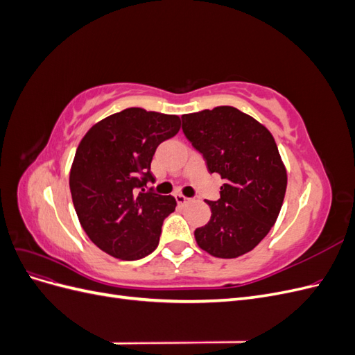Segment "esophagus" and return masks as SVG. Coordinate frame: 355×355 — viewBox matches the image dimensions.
I'll return each mask as SVG.
<instances>
[{"label":"esophagus","instance_id":"1","mask_svg":"<svg viewBox=\"0 0 355 355\" xmlns=\"http://www.w3.org/2000/svg\"><path fill=\"white\" fill-rule=\"evenodd\" d=\"M175 198H176V201H178L179 206H187V204L191 201V198L185 197L184 194H176V196H175Z\"/></svg>","mask_w":355,"mask_h":355}]
</instances>
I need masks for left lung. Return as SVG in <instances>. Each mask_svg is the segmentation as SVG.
Instances as JSON below:
<instances>
[{
  "label": "left lung",
  "mask_w": 355,
  "mask_h": 355,
  "mask_svg": "<svg viewBox=\"0 0 355 355\" xmlns=\"http://www.w3.org/2000/svg\"><path fill=\"white\" fill-rule=\"evenodd\" d=\"M182 130L225 184L207 201L210 220L194 235L204 252L232 259L253 250L280 214L287 171L272 135L234 106L182 115Z\"/></svg>",
  "instance_id": "obj_1"
}]
</instances>
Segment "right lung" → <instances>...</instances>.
<instances>
[{
	"instance_id": "1",
	"label": "right lung",
	"mask_w": 355,
	"mask_h": 355,
	"mask_svg": "<svg viewBox=\"0 0 355 355\" xmlns=\"http://www.w3.org/2000/svg\"><path fill=\"white\" fill-rule=\"evenodd\" d=\"M179 128L178 115L127 108L96 123L81 139L69 173L72 202L83 230L105 253L137 261L157 249L176 200L144 187L154 182L157 146Z\"/></svg>"
}]
</instances>
